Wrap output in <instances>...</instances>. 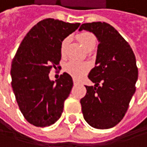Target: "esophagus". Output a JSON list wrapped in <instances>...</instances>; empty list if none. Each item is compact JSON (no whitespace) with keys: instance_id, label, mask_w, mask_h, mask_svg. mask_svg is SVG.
I'll return each mask as SVG.
<instances>
[{"instance_id":"esophagus-1","label":"esophagus","mask_w":147,"mask_h":147,"mask_svg":"<svg viewBox=\"0 0 147 147\" xmlns=\"http://www.w3.org/2000/svg\"><path fill=\"white\" fill-rule=\"evenodd\" d=\"M73 83L74 85H77V84H79V82L77 80H76V79H73Z\"/></svg>"}]
</instances>
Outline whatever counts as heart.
Wrapping results in <instances>:
<instances>
[{"label": "heart", "instance_id": "b5f03b06", "mask_svg": "<svg viewBox=\"0 0 147 147\" xmlns=\"http://www.w3.org/2000/svg\"><path fill=\"white\" fill-rule=\"evenodd\" d=\"M76 38L86 50H88L92 47H95L96 45V37L94 34L89 31H84L82 33H79L76 36ZM68 43H69V37H65L61 42L60 51H61V55L62 56H65V50ZM91 65L89 63L76 61V60H71L65 65V71H66V73H68L76 79L82 78L84 75H86L89 71Z\"/></svg>", "mask_w": 147, "mask_h": 147}]
</instances>
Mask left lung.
I'll use <instances>...</instances> for the list:
<instances>
[{
  "mask_svg": "<svg viewBox=\"0 0 147 147\" xmlns=\"http://www.w3.org/2000/svg\"><path fill=\"white\" fill-rule=\"evenodd\" d=\"M82 30L94 33L100 42L96 65L88 75L96 85L85 86L86 94L80 101L83 117L94 128L109 129L122 120L136 91V56L129 43L108 23H85Z\"/></svg>",
  "mask_w": 147,
  "mask_h": 147,
  "instance_id": "left-lung-1",
  "label": "left lung"
}]
</instances>
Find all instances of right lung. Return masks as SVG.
<instances>
[{
  "label": "right lung",
  "mask_w": 147,
  "mask_h": 147,
  "mask_svg": "<svg viewBox=\"0 0 147 147\" xmlns=\"http://www.w3.org/2000/svg\"><path fill=\"white\" fill-rule=\"evenodd\" d=\"M79 26L52 18L42 20L29 30L16 51L11 68V86L23 117L31 125L49 126L61 116L72 78L64 72L55 82L49 73L61 67V40Z\"/></svg>",
  "instance_id": "1"
}]
</instances>
